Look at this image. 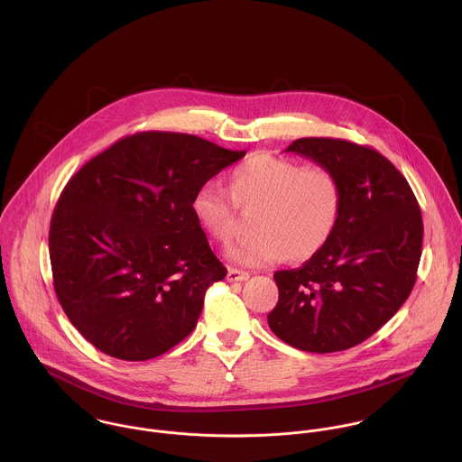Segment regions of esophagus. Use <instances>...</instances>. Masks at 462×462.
Masks as SVG:
<instances>
[{"label": "esophagus", "instance_id": "esophagus-1", "mask_svg": "<svg viewBox=\"0 0 462 462\" xmlns=\"http://www.w3.org/2000/svg\"><path fill=\"white\" fill-rule=\"evenodd\" d=\"M249 277L251 275L245 270H240V268H229L227 270V281H231V282H235V281H247Z\"/></svg>", "mask_w": 462, "mask_h": 462}]
</instances>
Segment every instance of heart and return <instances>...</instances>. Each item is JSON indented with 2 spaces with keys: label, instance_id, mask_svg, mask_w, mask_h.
<instances>
[{
  "label": "heart",
  "instance_id": "obj_1",
  "mask_svg": "<svg viewBox=\"0 0 462 462\" xmlns=\"http://www.w3.org/2000/svg\"><path fill=\"white\" fill-rule=\"evenodd\" d=\"M229 191L206 183L192 198V213L202 231L227 244L238 229V208L254 211L256 235L227 251L244 266L315 258L332 238L343 208L337 176L322 165L258 152L229 172Z\"/></svg>",
  "mask_w": 462,
  "mask_h": 462
}]
</instances>
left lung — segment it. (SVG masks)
Here are the masks:
<instances>
[{
	"mask_svg": "<svg viewBox=\"0 0 462 462\" xmlns=\"http://www.w3.org/2000/svg\"><path fill=\"white\" fill-rule=\"evenodd\" d=\"M330 169L343 190L329 244L300 268L277 270L268 326L284 343L317 354L359 345L407 300L421 256L418 200L395 165L341 138H299L288 149Z\"/></svg>",
	"mask_w": 462,
	"mask_h": 462,
	"instance_id": "8db88e82",
	"label": "left lung"
}]
</instances>
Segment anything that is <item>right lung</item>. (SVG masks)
<instances>
[{
  "label": "right lung",
  "mask_w": 462,
  "mask_h": 462,
  "mask_svg": "<svg viewBox=\"0 0 462 462\" xmlns=\"http://www.w3.org/2000/svg\"><path fill=\"white\" fill-rule=\"evenodd\" d=\"M245 156L187 133L121 138L66 185L50 227L57 297L101 352L147 361L198 326L226 266L192 213L206 181Z\"/></svg>",
  "instance_id": "right-lung-1"
}]
</instances>
